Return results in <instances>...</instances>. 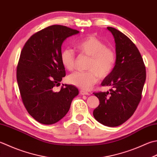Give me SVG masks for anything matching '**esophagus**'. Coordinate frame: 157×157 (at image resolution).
<instances>
[{"instance_id":"1","label":"esophagus","mask_w":157,"mask_h":157,"mask_svg":"<svg viewBox=\"0 0 157 157\" xmlns=\"http://www.w3.org/2000/svg\"><path fill=\"white\" fill-rule=\"evenodd\" d=\"M80 94L82 95H89V94L87 91H86L84 90H80Z\"/></svg>"}]
</instances>
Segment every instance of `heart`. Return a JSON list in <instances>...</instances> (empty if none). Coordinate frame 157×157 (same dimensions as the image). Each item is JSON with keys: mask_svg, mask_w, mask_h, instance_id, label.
<instances>
[{"mask_svg": "<svg viewBox=\"0 0 157 157\" xmlns=\"http://www.w3.org/2000/svg\"><path fill=\"white\" fill-rule=\"evenodd\" d=\"M76 48L81 55L90 57L88 71H77L67 77L71 84L84 90H88L99 80V78H105L114 69L117 56L113 48L107 47L101 40L93 35L86 36L78 41ZM60 60L67 70L75 69L76 57L72 49L66 48L61 52Z\"/></svg>", "mask_w": 157, "mask_h": 157, "instance_id": "heart-1", "label": "heart"}]
</instances>
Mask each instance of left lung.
Wrapping results in <instances>:
<instances>
[{
    "label": "left lung",
    "instance_id": "1",
    "mask_svg": "<svg viewBox=\"0 0 157 157\" xmlns=\"http://www.w3.org/2000/svg\"><path fill=\"white\" fill-rule=\"evenodd\" d=\"M116 42V63L111 74L101 83L110 92L93 94L99 105L93 111L97 121L107 127H117L130 118L139 105L146 81V67L136 45L124 34L107 27Z\"/></svg>",
    "mask_w": 157,
    "mask_h": 157
}]
</instances>
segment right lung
<instances>
[{"instance_id":"1","label":"right lung","mask_w":157,"mask_h":157,"mask_svg":"<svg viewBox=\"0 0 157 157\" xmlns=\"http://www.w3.org/2000/svg\"><path fill=\"white\" fill-rule=\"evenodd\" d=\"M78 33L65 26H50L33 35L21 50L16 71L20 96L27 112L40 123L59 121L78 94V89L73 85L54 90L66 75L60 60L61 45Z\"/></svg>"}]
</instances>
